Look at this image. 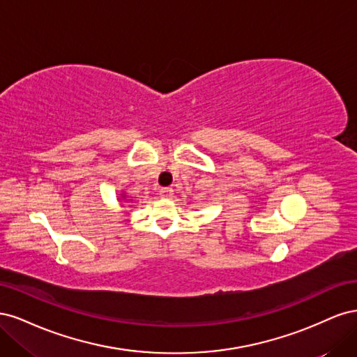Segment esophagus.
Wrapping results in <instances>:
<instances>
[{
    "label": "esophagus",
    "mask_w": 357,
    "mask_h": 357,
    "mask_svg": "<svg viewBox=\"0 0 357 357\" xmlns=\"http://www.w3.org/2000/svg\"><path fill=\"white\" fill-rule=\"evenodd\" d=\"M172 188H164V189H160L159 190V195H160V198H164V199H169L171 197H172Z\"/></svg>",
    "instance_id": "1"
}]
</instances>
